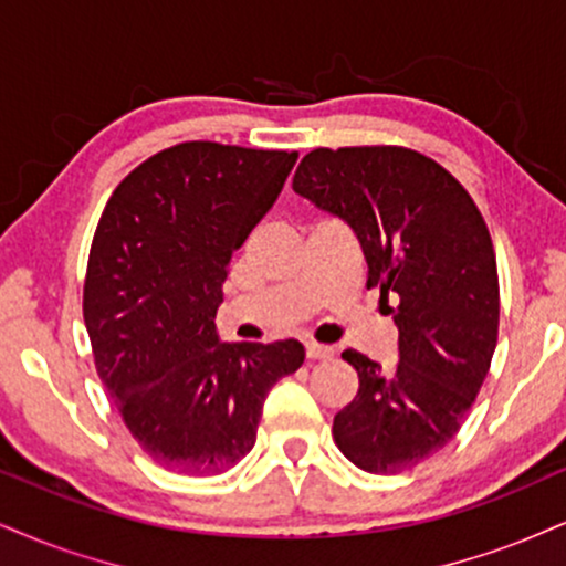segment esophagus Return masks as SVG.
I'll list each match as a JSON object with an SVG mask.
<instances>
[{"label":"esophagus","instance_id":"1","mask_svg":"<svg viewBox=\"0 0 566 566\" xmlns=\"http://www.w3.org/2000/svg\"><path fill=\"white\" fill-rule=\"evenodd\" d=\"M331 357H333L331 346L315 344V340H310V344H306V359H331Z\"/></svg>","mask_w":566,"mask_h":566}]
</instances>
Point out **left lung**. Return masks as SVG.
<instances>
[{
  "label": "left lung",
  "mask_w": 566,
  "mask_h": 566,
  "mask_svg": "<svg viewBox=\"0 0 566 566\" xmlns=\"http://www.w3.org/2000/svg\"><path fill=\"white\" fill-rule=\"evenodd\" d=\"M294 191L352 228L367 289L399 327L390 369L344 352L359 390L333 438L373 475L411 470L457 436L496 352L499 272L483 214L449 170L401 146L310 151Z\"/></svg>",
  "instance_id": "left-lung-1"
}]
</instances>
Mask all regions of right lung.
Masks as SVG:
<instances>
[{"label": "right lung", "instance_id": "add662e5", "mask_svg": "<svg viewBox=\"0 0 566 566\" xmlns=\"http://www.w3.org/2000/svg\"><path fill=\"white\" fill-rule=\"evenodd\" d=\"M296 151L188 142L115 188L91 243L83 319L130 436L165 470L220 475L256 441L264 399L304 361L298 340L228 344L218 306L233 251Z\"/></svg>", "mask_w": 566, "mask_h": 566}]
</instances>
